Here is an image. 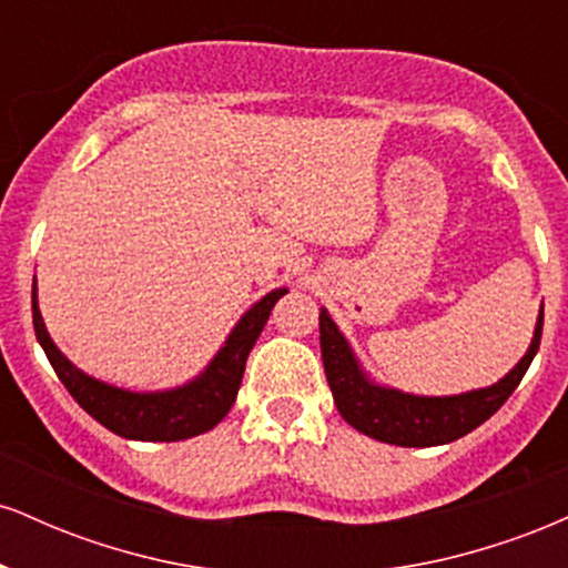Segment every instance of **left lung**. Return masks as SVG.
<instances>
[{
    "label": "left lung",
    "instance_id": "1",
    "mask_svg": "<svg viewBox=\"0 0 568 568\" xmlns=\"http://www.w3.org/2000/svg\"><path fill=\"white\" fill-rule=\"evenodd\" d=\"M542 321L545 315L539 312L529 352L520 357L518 366L505 379L465 395L419 397L400 393V389L379 387V384L371 382L363 374L361 363L352 355L347 338L338 334L336 323L323 310L321 352L325 379L331 384L338 414L357 433L406 448L443 446V443H452L462 438V435L473 433L475 427L484 425L488 416H494L505 406V400L524 379L534 355H537L539 338H542Z\"/></svg>",
    "mask_w": 568,
    "mask_h": 568
}]
</instances>
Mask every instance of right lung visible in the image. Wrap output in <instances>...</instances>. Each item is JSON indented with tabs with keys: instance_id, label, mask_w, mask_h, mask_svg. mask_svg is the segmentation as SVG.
Returning a JSON list of instances; mask_svg holds the SVG:
<instances>
[{
	"instance_id": "obj_1",
	"label": "right lung",
	"mask_w": 568,
	"mask_h": 568,
	"mask_svg": "<svg viewBox=\"0 0 568 568\" xmlns=\"http://www.w3.org/2000/svg\"><path fill=\"white\" fill-rule=\"evenodd\" d=\"M285 293H288V288L266 293L262 302L253 304L240 317V323L234 325L224 347L216 352V357L207 363V368L202 371L197 379L184 384V387L165 389V393H130V389L98 382L93 376L82 374L74 363H69L63 352L53 344V338H50L42 323V315H39L37 280L34 288H31V312H34L37 342L42 344L58 379L63 382L71 397L95 422H101L114 435H122V438L130 440L171 443L207 433V429L216 427L230 414L240 382H243L247 355H251L253 344H256L258 334H262L266 321H270L272 306Z\"/></svg>"
}]
</instances>
